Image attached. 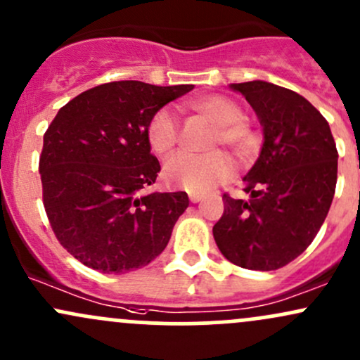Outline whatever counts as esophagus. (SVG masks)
<instances>
[{
  "label": "esophagus",
  "instance_id": "34e87169",
  "mask_svg": "<svg viewBox=\"0 0 360 360\" xmlns=\"http://www.w3.org/2000/svg\"><path fill=\"white\" fill-rule=\"evenodd\" d=\"M201 200H203V195H200V193H189V201L191 203H198Z\"/></svg>",
  "mask_w": 360,
  "mask_h": 360
}]
</instances>
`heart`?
I'll return each mask as SVG.
<instances>
[{
	"label": "heart",
	"mask_w": 360,
	"mask_h": 360,
	"mask_svg": "<svg viewBox=\"0 0 360 360\" xmlns=\"http://www.w3.org/2000/svg\"><path fill=\"white\" fill-rule=\"evenodd\" d=\"M188 108L217 124L212 148L229 147L239 160L248 162L259 148V138L244 121L246 114L234 98L222 94H210L191 98ZM147 141L157 155H169L179 141V121L169 108L153 112L147 124ZM234 160L229 153L210 152L205 155L177 153L165 162L164 179L174 188L191 193H207L234 176Z\"/></svg>",
	"instance_id": "b5f03b06"
}]
</instances>
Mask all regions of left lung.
Here are the masks:
<instances>
[{"label": "left lung", "mask_w": 360, "mask_h": 360, "mask_svg": "<svg viewBox=\"0 0 360 360\" xmlns=\"http://www.w3.org/2000/svg\"><path fill=\"white\" fill-rule=\"evenodd\" d=\"M232 89L258 114L264 143L244 177L251 200L224 193L213 238L240 268L278 270L307 250L325 222L337 186V145L328 121L299 94L262 80Z\"/></svg>", "instance_id": "left-lung-1"}]
</instances>
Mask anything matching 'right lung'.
Segmentation results:
<instances>
[{
  "label": "right lung",
  "mask_w": 360,
  "mask_h": 360,
  "mask_svg": "<svg viewBox=\"0 0 360 360\" xmlns=\"http://www.w3.org/2000/svg\"><path fill=\"white\" fill-rule=\"evenodd\" d=\"M193 85L110 82L71 98L44 133L39 172L51 229L63 248L102 274L147 266L186 210L184 191L145 193L160 171L147 124Z\"/></svg>",
  "instance_id": "1"
}]
</instances>
